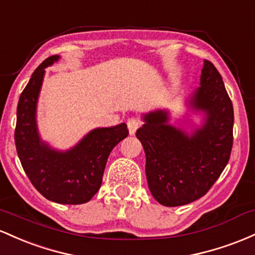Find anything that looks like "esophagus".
Returning a JSON list of instances; mask_svg holds the SVG:
<instances>
[{"instance_id":"esophagus-1","label":"esophagus","mask_w":255,"mask_h":255,"mask_svg":"<svg viewBox=\"0 0 255 255\" xmlns=\"http://www.w3.org/2000/svg\"><path fill=\"white\" fill-rule=\"evenodd\" d=\"M139 125H141V122H139L137 118L128 119V132H130V135H135L136 130L139 128Z\"/></svg>"}]
</instances>
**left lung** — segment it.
<instances>
[{
  "instance_id": "obj_1",
  "label": "left lung",
  "mask_w": 255,
  "mask_h": 255,
  "mask_svg": "<svg viewBox=\"0 0 255 255\" xmlns=\"http://www.w3.org/2000/svg\"><path fill=\"white\" fill-rule=\"evenodd\" d=\"M177 125L168 110L142 113L137 130L154 199L167 207L204 196L227 166L233 148L234 108L217 68L204 61L200 87L184 99Z\"/></svg>"
}]
</instances>
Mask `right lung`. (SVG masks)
Returning <instances> with one entry per match:
<instances>
[{
  "label": "right lung",
  "instance_id": "add662e5",
  "mask_svg": "<svg viewBox=\"0 0 255 255\" xmlns=\"http://www.w3.org/2000/svg\"><path fill=\"white\" fill-rule=\"evenodd\" d=\"M60 59H45L31 76L19 99L14 137L20 162L33 187L56 204L81 205L99 191L108 156L128 130L125 123L95 128L68 149H58L42 138L37 124L39 94L45 68Z\"/></svg>",
  "mask_w": 255,
  "mask_h": 255
}]
</instances>
